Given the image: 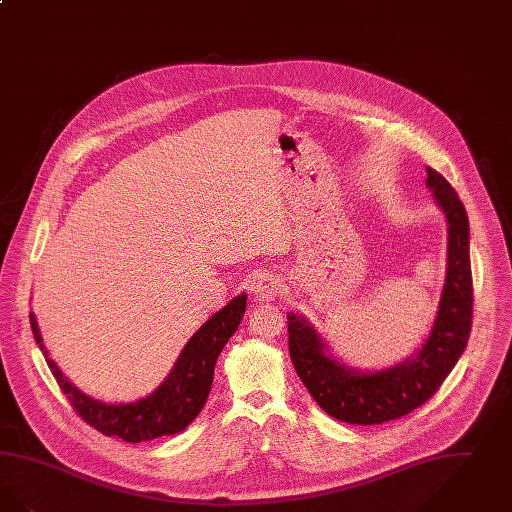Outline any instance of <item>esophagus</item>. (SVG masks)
Segmentation results:
<instances>
[{"instance_id": "obj_1", "label": "esophagus", "mask_w": 512, "mask_h": 512, "mask_svg": "<svg viewBox=\"0 0 512 512\" xmlns=\"http://www.w3.org/2000/svg\"><path fill=\"white\" fill-rule=\"evenodd\" d=\"M280 278H274V276H266L261 278L255 286H253V301L255 303H270L278 297L280 293Z\"/></svg>"}]
</instances>
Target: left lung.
<instances>
[{
	"label": "left lung",
	"instance_id": "obj_1",
	"mask_svg": "<svg viewBox=\"0 0 512 512\" xmlns=\"http://www.w3.org/2000/svg\"><path fill=\"white\" fill-rule=\"evenodd\" d=\"M427 186L448 221V263L440 305L429 337L402 364L381 371L348 368L305 316L287 314L289 356L310 396L333 419L381 425L423 406L465 352L472 324L469 217L451 184L427 167Z\"/></svg>",
	"mask_w": 512,
	"mask_h": 512
}]
</instances>
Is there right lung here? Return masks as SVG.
Listing matches in <instances>:
<instances>
[{
    "label": "right lung",
    "mask_w": 512,
    "mask_h": 512,
    "mask_svg": "<svg viewBox=\"0 0 512 512\" xmlns=\"http://www.w3.org/2000/svg\"><path fill=\"white\" fill-rule=\"evenodd\" d=\"M246 301V293H240L226 303V307L215 312L184 345L179 360L164 383L146 398L131 404H104L83 394L49 358L34 312H30V326L53 377L83 421L106 436L139 444L181 432L202 411L213 383L217 358L240 326L246 312Z\"/></svg>",
    "instance_id": "add662e5"
}]
</instances>
